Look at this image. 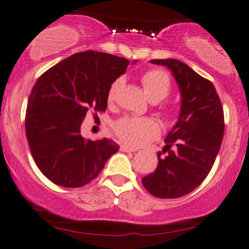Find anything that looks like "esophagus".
I'll return each mask as SVG.
<instances>
[{
  "label": "esophagus",
  "instance_id": "34e87169",
  "mask_svg": "<svg viewBox=\"0 0 249 249\" xmlns=\"http://www.w3.org/2000/svg\"><path fill=\"white\" fill-rule=\"evenodd\" d=\"M120 150H122V152H125V153L137 152V149H135V148H131V147H127V145H120Z\"/></svg>",
  "mask_w": 249,
  "mask_h": 249
}]
</instances>
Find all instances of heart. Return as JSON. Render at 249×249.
I'll return each instance as SVG.
<instances>
[{
    "mask_svg": "<svg viewBox=\"0 0 249 249\" xmlns=\"http://www.w3.org/2000/svg\"><path fill=\"white\" fill-rule=\"evenodd\" d=\"M141 83L145 95L152 102L162 101L171 91V80L169 74L161 70H149L144 72L141 77ZM122 84V78H118L112 83L108 90V101L114 100L115 94ZM113 130L123 142L134 147H139L157 139L159 135V126L149 118L124 117L115 123Z\"/></svg>",
    "mask_w": 249,
    "mask_h": 249,
    "instance_id": "b5f03b06",
    "label": "heart"
}]
</instances>
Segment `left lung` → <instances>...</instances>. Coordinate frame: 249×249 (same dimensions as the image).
<instances>
[{
	"mask_svg": "<svg viewBox=\"0 0 249 249\" xmlns=\"http://www.w3.org/2000/svg\"><path fill=\"white\" fill-rule=\"evenodd\" d=\"M150 62L171 70L182 101L179 118L167 134L162 152L158 153L157 169L142 178V184L154 196L176 199L193 192L210 173L224 136V112L212 82L184 62Z\"/></svg>",
	"mask_w": 249,
	"mask_h": 249,
	"instance_id": "8db88e82",
	"label": "left lung"
}]
</instances>
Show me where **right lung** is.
I'll use <instances>...</instances> for the list:
<instances>
[{
    "label": "right lung",
    "mask_w": 249,
    "mask_h": 249,
    "mask_svg": "<svg viewBox=\"0 0 249 249\" xmlns=\"http://www.w3.org/2000/svg\"><path fill=\"white\" fill-rule=\"evenodd\" d=\"M129 64L124 57L87 50L37 79L27 101L25 131L37 167L53 183L83 187L119 150L109 139L85 140L80 125L89 110H106L110 85Z\"/></svg>",
    "instance_id": "1"
}]
</instances>
